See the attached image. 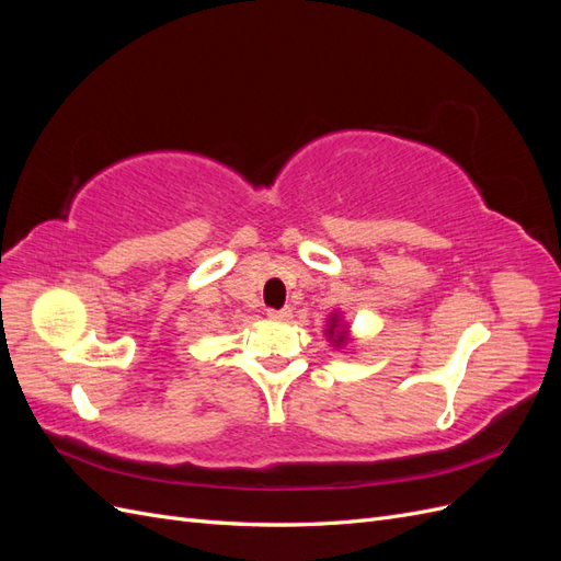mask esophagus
<instances>
[{"instance_id": "obj_1", "label": "esophagus", "mask_w": 561, "mask_h": 561, "mask_svg": "<svg viewBox=\"0 0 561 561\" xmlns=\"http://www.w3.org/2000/svg\"><path fill=\"white\" fill-rule=\"evenodd\" d=\"M266 316L274 318V320H290V318H293V311H290V309H278V311H276V309H268Z\"/></svg>"}]
</instances>
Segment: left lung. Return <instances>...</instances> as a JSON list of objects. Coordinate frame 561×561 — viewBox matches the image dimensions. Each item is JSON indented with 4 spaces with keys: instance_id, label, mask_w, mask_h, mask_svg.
Masks as SVG:
<instances>
[{
    "instance_id": "8db88e82",
    "label": "left lung",
    "mask_w": 561,
    "mask_h": 561,
    "mask_svg": "<svg viewBox=\"0 0 561 561\" xmlns=\"http://www.w3.org/2000/svg\"><path fill=\"white\" fill-rule=\"evenodd\" d=\"M325 332H328V339H330V342H332L336 348L346 346V342H348V330L342 325V318H339L336 313H332L330 325H328Z\"/></svg>"
}]
</instances>
